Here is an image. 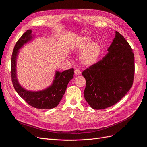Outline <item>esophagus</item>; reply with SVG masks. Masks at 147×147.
<instances>
[{
    "instance_id": "1",
    "label": "esophagus",
    "mask_w": 147,
    "mask_h": 147,
    "mask_svg": "<svg viewBox=\"0 0 147 147\" xmlns=\"http://www.w3.org/2000/svg\"><path fill=\"white\" fill-rule=\"evenodd\" d=\"M74 73L76 75H79L81 74V72L78 69H75V71H74Z\"/></svg>"
}]
</instances>
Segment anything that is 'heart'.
I'll list each match as a JSON object with an SVG mask.
<instances>
[{
	"label": "heart",
	"mask_w": 147,
	"mask_h": 147,
	"mask_svg": "<svg viewBox=\"0 0 147 147\" xmlns=\"http://www.w3.org/2000/svg\"><path fill=\"white\" fill-rule=\"evenodd\" d=\"M72 48L75 51H82L79 60L85 66H92L98 63L103 51L100 43L92 42V38L88 36L77 38L72 43Z\"/></svg>",
	"instance_id": "obj_1"
}]
</instances>
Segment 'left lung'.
<instances>
[{"mask_svg": "<svg viewBox=\"0 0 147 147\" xmlns=\"http://www.w3.org/2000/svg\"><path fill=\"white\" fill-rule=\"evenodd\" d=\"M102 60L84 70V99L96 110L117 104L129 91L134 75V55L121 34L115 37Z\"/></svg>", "mask_w": 147, "mask_h": 147, "instance_id": "obj_1", "label": "left lung"}]
</instances>
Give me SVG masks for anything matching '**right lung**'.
I'll list each match as a JSON object with an SVG mask.
<instances>
[{
  "label": "right lung",
  "mask_w": 147,
  "mask_h": 147,
  "mask_svg": "<svg viewBox=\"0 0 147 147\" xmlns=\"http://www.w3.org/2000/svg\"><path fill=\"white\" fill-rule=\"evenodd\" d=\"M34 38L35 35L32 34L31 29H29L23 34L16 43L11 56L12 82L18 94L30 106L39 109H51L56 107L63 98L69 82L74 78V70L70 69L63 72L56 71L51 84L44 90L29 91L23 88L19 83L17 77V58L20 49Z\"/></svg>",
  "instance_id": "right-lung-1"
}]
</instances>
